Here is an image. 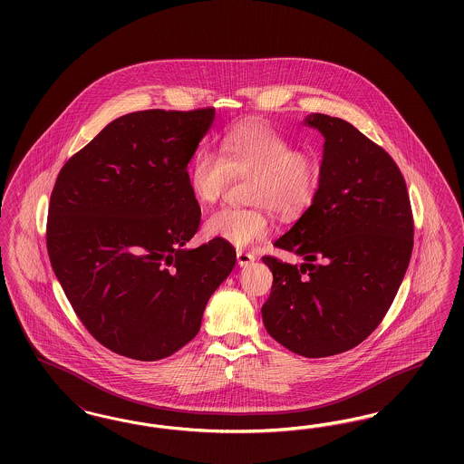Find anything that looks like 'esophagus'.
Returning a JSON list of instances; mask_svg holds the SVG:
<instances>
[{"mask_svg":"<svg viewBox=\"0 0 464 464\" xmlns=\"http://www.w3.org/2000/svg\"><path fill=\"white\" fill-rule=\"evenodd\" d=\"M237 259H238V263L240 266L250 265V263H254V256L250 254V252H246L245 248H237Z\"/></svg>","mask_w":464,"mask_h":464,"instance_id":"esophagus-1","label":"esophagus"}]
</instances>
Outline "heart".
Returning <instances> with one entry per match:
<instances>
[{
	"instance_id": "b5f03b06",
	"label": "heart",
	"mask_w": 464,
	"mask_h": 464,
	"mask_svg": "<svg viewBox=\"0 0 464 464\" xmlns=\"http://www.w3.org/2000/svg\"><path fill=\"white\" fill-rule=\"evenodd\" d=\"M256 180L263 186L269 205L276 208H292L306 195L308 179L303 167L294 160H284L273 169L257 174Z\"/></svg>"
}]
</instances>
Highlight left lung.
Masks as SVG:
<instances>
[{
	"mask_svg": "<svg viewBox=\"0 0 464 464\" xmlns=\"http://www.w3.org/2000/svg\"><path fill=\"white\" fill-rule=\"evenodd\" d=\"M212 121L208 111L120 116L57 177L50 263L85 329L114 353L155 362L179 352L235 266L221 238L188 246L201 216L188 163Z\"/></svg>",
	"mask_w": 464,
	"mask_h": 464,
	"instance_id": "obj_1",
	"label": "left lung"
}]
</instances>
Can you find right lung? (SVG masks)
<instances>
[{"label":"right lung","instance_id":"1","mask_svg":"<svg viewBox=\"0 0 464 464\" xmlns=\"http://www.w3.org/2000/svg\"><path fill=\"white\" fill-rule=\"evenodd\" d=\"M303 125L325 139L318 189L275 242L303 263L266 257L273 287L263 322L290 352L322 358L358 346L381 324L411 261L414 222L384 150L341 118L313 112Z\"/></svg>","mask_w":464,"mask_h":464}]
</instances>
